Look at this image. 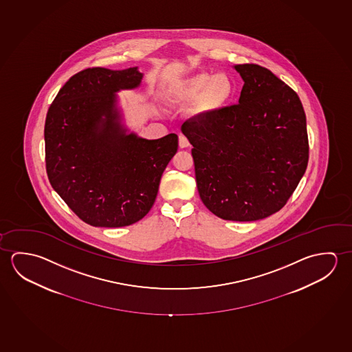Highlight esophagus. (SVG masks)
Listing matches in <instances>:
<instances>
[{
  "label": "esophagus",
  "instance_id": "esophagus-1",
  "mask_svg": "<svg viewBox=\"0 0 352 352\" xmlns=\"http://www.w3.org/2000/svg\"><path fill=\"white\" fill-rule=\"evenodd\" d=\"M189 140L185 138L184 135H180L179 136V147L180 148H186V147H189Z\"/></svg>",
  "mask_w": 352,
  "mask_h": 352
}]
</instances>
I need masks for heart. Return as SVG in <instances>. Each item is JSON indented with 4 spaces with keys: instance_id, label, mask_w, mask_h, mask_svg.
I'll return each mask as SVG.
<instances>
[{
    "instance_id": "b5f03b06",
    "label": "heart",
    "mask_w": 352,
    "mask_h": 352,
    "mask_svg": "<svg viewBox=\"0 0 352 352\" xmlns=\"http://www.w3.org/2000/svg\"><path fill=\"white\" fill-rule=\"evenodd\" d=\"M236 93V83L226 74L202 72L184 81L177 82L169 89V99L175 104L200 102L202 110L219 109Z\"/></svg>"
}]
</instances>
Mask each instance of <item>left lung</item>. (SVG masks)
I'll list each match as a JSON object with an SVG mask.
<instances>
[{
    "label": "left lung",
    "instance_id": "8db88e82",
    "mask_svg": "<svg viewBox=\"0 0 352 352\" xmlns=\"http://www.w3.org/2000/svg\"><path fill=\"white\" fill-rule=\"evenodd\" d=\"M244 86L239 103L182 131L192 144L196 184L204 205L228 221H258L287 204L309 158L300 97L270 69L234 66Z\"/></svg>",
    "mask_w": 352,
    "mask_h": 352
}]
</instances>
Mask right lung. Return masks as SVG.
<instances>
[{
  "instance_id": "obj_1",
  "label": "right lung",
  "mask_w": 352,
  "mask_h": 352,
  "mask_svg": "<svg viewBox=\"0 0 352 352\" xmlns=\"http://www.w3.org/2000/svg\"><path fill=\"white\" fill-rule=\"evenodd\" d=\"M141 78L136 67L83 69L65 83L47 110V178L88 225L116 228L144 219L178 150L175 133L140 139L119 125L114 93L139 86Z\"/></svg>"
}]
</instances>
